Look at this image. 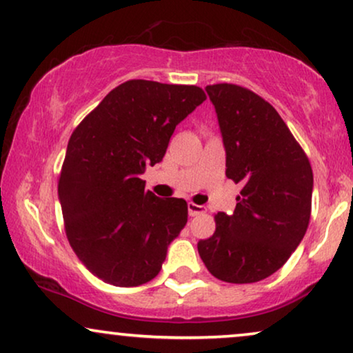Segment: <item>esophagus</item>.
I'll list each match as a JSON object with an SVG mask.
<instances>
[{
    "mask_svg": "<svg viewBox=\"0 0 353 353\" xmlns=\"http://www.w3.org/2000/svg\"><path fill=\"white\" fill-rule=\"evenodd\" d=\"M187 210H189V215L190 216H197V215H200V213H203L205 208L202 207V205L189 202V205H187Z\"/></svg>",
    "mask_w": 353,
    "mask_h": 353,
    "instance_id": "1",
    "label": "esophagus"
}]
</instances>
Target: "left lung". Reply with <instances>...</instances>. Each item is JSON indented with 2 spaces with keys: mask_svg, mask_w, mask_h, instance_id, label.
<instances>
[{
  "mask_svg": "<svg viewBox=\"0 0 353 353\" xmlns=\"http://www.w3.org/2000/svg\"><path fill=\"white\" fill-rule=\"evenodd\" d=\"M205 91L220 125L226 177L243 190L231 215L215 216V233L199 241V254L223 282L254 283L275 274L301 243L311 215L313 171L269 102L236 84Z\"/></svg>",
  "mask_w": 353,
  "mask_h": 353,
  "instance_id": "obj_1",
  "label": "left lung"
}]
</instances>
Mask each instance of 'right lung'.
<instances>
[{"instance_id":"add662e5","label":"right lung","mask_w":353,"mask_h":353,"mask_svg":"<svg viewBox=\"0 0 353 353\" xmlns=\"http://www.w3.org/2000/svg\"><path fill=\"white\" fill-rule=\"evenodd\" d=\"M207 99L197 86L132 79L107 94L73 132L58 181L66 238L84 267L115 287L161 270L187 223L184 199L145 190L176 125Z\"/></svg>"}]
</instances>
